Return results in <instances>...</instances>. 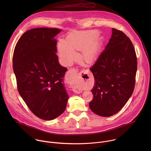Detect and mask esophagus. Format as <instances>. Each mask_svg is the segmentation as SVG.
<instances>
[{"label":"esophagus","mask_w":151,"mask_h":151,"mask_svg":"<svg viewBox=\"0 0 151 151\" xmlns=\"http://www.w3.org/2000/svg\"><path fill=\"white\" fill-rule=\"evenodd\" d=\"M76 73H77V70L74 68H72V69H70L69 70V71L67 73V74L66 75V77H65L66 81L68 82V83L71 84V83H73V82L74 81L75 76L76 74ZM81 73L85 74V73H84L83 72H82ZM72 90L75 93H77V94H79V93H81L82 92V90L80 87H78V86H73V88H72Z\"/></svg>","instance_id":"esophagus-1"}]
</instances>
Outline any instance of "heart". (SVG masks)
<instances>
[{"label":"heart","mask_w":151,"mask_h":151,"mask_svg":"<svg viewBox=\"0 0 151 151\" xmlns=\"http://www.w3.org/2000/svg\"><path fill=\"white\" fill-rule=\"evenodd\" d=\"M96 36L94 32L77 33L69 36L67 43L64 40H60L58 50L63 62L66 64H70L77 58L78 55L75 51L83 50V58L87 61L90 60L96 52V46L93 45L87 49L86 48L91 45Z\"/></svg>","instance_id":"obj_1"}]
</instances>
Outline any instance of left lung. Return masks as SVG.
Returning a JSON list of instances; mask_svg holds the SVG:
<instances>
[{
    "label": "left lung",
    "mask_w": 151,
    "mask_h": 151,
    "mask_svg": "<svg viewBox=\"0 0 151 151\" xmlns=\"http://www.w3.org/2000/svg\"><path fill=\"white\" fill-rule=\"evenodd\" d=\"M137 66L136 54L130 38L112 28L108 44L90 68L95 79L90 109L105 117L118 112L133 93Z\"/></svg>",
    "instance_id": "8db88e82"
}]
</instances>
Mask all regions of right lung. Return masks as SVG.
<instances>
[{
    "label": "right lung",
    "instance_id": "add662e5",
    "mask_svg": "<svg viewBox=\"0 0 151 151\" xmlns=\"http://www.w3.org/2000/svg\"><path fill=\"white\" fill-rule=\"evenodd\" d=\"M58 29L35 28L18 40L13 54V70L17 88L32 112L52 120L66 109L69 96L63 84L68 69L60 65L57 40Z\"/></svg>",
    "mask_w": 151,
    "mask_h": 151
}]
</instances>
